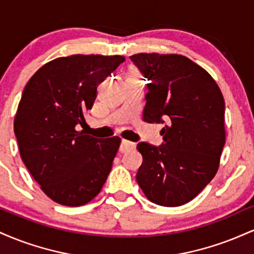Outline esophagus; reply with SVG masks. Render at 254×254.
<instances>
[{"instance_id": "obj_1", "label": "esophagus", "mask_w": 254, "mask_h": 254, "mask_svg": "<svg viewBox=\"0 0 254 254\" xmlns=\"http://www.w3.org/2000/svg\"><path fill=\"white\" fill-rule=\"evenodd\" d=\"M135 147H136L135 143L123 139V141H122V144H121V149L119 150H121L122 153H127V151H129L131 149H135Z\"/></svg>"}]
</instances>
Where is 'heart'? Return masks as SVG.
<instances>
[{"label":"heart","mask_w":254,"mask_h":254,"mask_svg":"<svg viewBox=\"0 0 254 254\" xmlns=\"http://www.w3.org/2000/svg\"><path fill=\"white\" fill-rule=\"evenodd\" d=\"M130 75H131V76H138V74H137L136 71H131Z\"/></svg>","instance_id":"b5f03b06"}]
</instances>
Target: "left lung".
<instances>
[{"mask_svg": "<svg viewBox=\"0 0 254 254\" xmlns=\"http://www.w3.org/2000/svg\"><path fill=\"white\" fill-rule=\"evenodd\" d=\"M130 60L148 78L144 121L165 123L164 143L137 144L136 174L150 202L179 206L211 182L226 143L224 99L208 71L182 55L137 54Z\"/></svg>", "mask_w": 254, "mask_h": 254, "instance_id": "left-lung-1", "label": "left lung"}]
</instances>
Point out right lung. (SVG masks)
<instances>
[{
  "mask_svg": "<svg viewBox=\"0 0 254 254\" xmlns=\"http://www.w3.org/2000/svg\"><path fill=\"white\" fill-rule=\"evenodd\" d=\"M123 56L72 55L44 64L22 92L14 119L20 155L54 202L80 206L103 189L121 139L78 131L97 88Z\"/></svg>",
  "mask_w": 254,
  "mask_h": 254,
  "instance_id": "obj_1",
  "label": "right lung"
}]
</instances>
